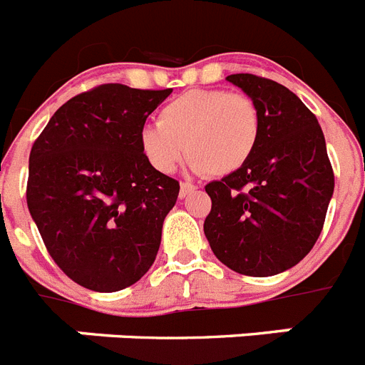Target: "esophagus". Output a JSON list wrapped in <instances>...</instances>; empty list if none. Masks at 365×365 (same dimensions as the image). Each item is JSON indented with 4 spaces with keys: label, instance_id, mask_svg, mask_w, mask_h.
Segmentation results:
<instances>
[{
    "label": "esophagus",
    "instance_id": "34e87169",
    "mask_svg": "<svg viewBox=\"0 0 365 365\" xmlns=\"http://www.w3.org/2000/svg\"><path fill=\"white\" fill-rule=\"evenodd\" d=\"M195 190H197V186L192 185V182H180V192H179L180 199L186 197V195H190L192 192H195Z\"/></svg>",
    "mask_w": 365,
    "mask_h": 365
}]
</instances>
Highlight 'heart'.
Here are the masks:
<instances>
[{
    "label": "heart",
    "instance_id": "heart-1",
    "mask_svg": "<svg viewBox=\"0 0 365 365\" xmlns=\"http://www.w3.org/2000/svg\"><path fill=\"white\" fill-rule=\"evenodd\" d=\"M260 136V114L244 93L188 90L158 112V125L140 130V149L160 173L186 157L205 175L225 177L245 166Z\"/></svg>",
    "mask_w": 365,
    "mask_h": 365
}]
</instances>
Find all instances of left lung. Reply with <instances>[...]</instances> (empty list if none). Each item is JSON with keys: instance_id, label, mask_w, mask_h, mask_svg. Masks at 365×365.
<instances>
[{"instance_id": "8db88e82", "label": "left lung", "mask_w": 365, "mask_h": 365, "mask_svg": "<svg viewBox=\"0 0 365 365\" xmlns=\"http://www.w3.org/2000/svg\"><path fill=\"white\" fill-rule=\"evenodd\" d=\"M227 81L255 101L260 136L245 166L205 186V236L232 272L272 277L301 262L322 235L334 171L317 118L294 92L253 73Z\"/></svg>"}]
</instances>
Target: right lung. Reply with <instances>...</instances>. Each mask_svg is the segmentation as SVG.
I'll return each mask as SVG.
<instances>
[{"label": "right lung", "instance_id": "obj_1", "mask_svg": "<svg viewBox=\"0 0 365 365\" xmlns=\"http://www.w3.org/2000/svg\"><path fill=\"white\" fill-rule=\"evenodd\" d=\"M171 93L99 85L58 108L29 155L27 207L73 282L118 292L148 273L179 180L140 149L148 116Z\"/></svg>", "mask_w": 365, "mask_h": 365}]
</instances>
